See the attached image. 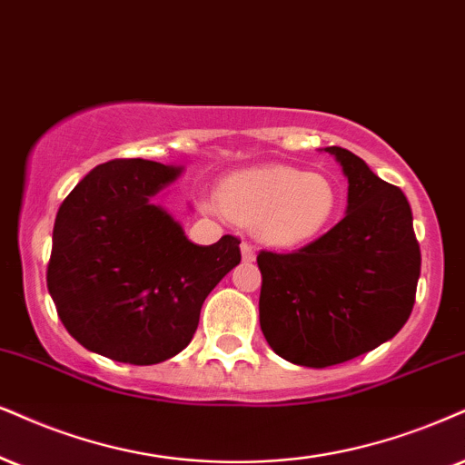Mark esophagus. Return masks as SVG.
I'll return each mask as SVG.
<instances>
[{
    "mask_svg": "<svg viewBox=\"0 0 465 465\" xmlns=\"http://www.w3.org/2000/svg\"><path fill=\"white\" fill-rule=\"evenodd\" d=\"M242 256H243V261H248V262L256 259V250L252 248V243H248V242L242 243Z\"/></svg>",
    "mask_w": 465,
    "mask_h": 465,
    "instance_id": "34e87169",
    "label": "esophagus"
}]
</instances>
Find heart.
<instances>
[{"mask_svg": "<svg viewBox=\"0 0 465 465\" xmlns=\"http://www.w3.org/2000/svg\"><path fill=\"white\" fill-rule=\"evenodd\" d=\"M217 203L228 220L254 228L265 243L295 248L328 231L341 192L323 172L265 165L228 176L220 185Z\"/></svg>", "mask_w": 465, "mask_h": 465, "instance_id": "b5f03b06", "label": "heart"}]
</instances>
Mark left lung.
I'll use <instances>...</instances> for the list:
<instances>
[{"instance_id": "obj_1", "label": "left lung", "mask_w": 465, "mask_h": 465, "mask_svg": "<svg viewBox=\"0 0 465 465\" xmlns=\"http://www.w3.org/2000/svg\"><path fill=\"white\" fill-rule=\"evenodd\" d=\"M325 151L349 181L347 215L317 242L256 256L261 330L280 358L342 364L391 341L410 319L420 245L405 193L341 146Z\"/></svg>"}]
</instances>
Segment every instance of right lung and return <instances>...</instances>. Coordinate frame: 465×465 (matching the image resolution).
<instances>
[{
    "label": "right lung",
    "instance_id": "obj_1",
    "mask_svg": "<svg viewBox=\"0 0 465 465\" xmlns=\"http://www.w3.org/2000/svg\"><path fill=\"white\" fill-rule=\"evenodd\" d=\"M179 172L114 159L57 209L47 265L57 317L79 345L116 362L148 366L183 351L206 295L242 261L237 237L192 243L153 203Z\"/></svg>",
    "mask_w": 465,
    "mask_h": 465
}]
</instances>
